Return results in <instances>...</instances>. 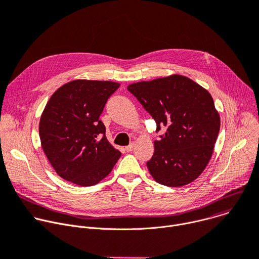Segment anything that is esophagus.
I'll return each mask as SVG.
<instances>
[{"mask_svg": "<svg viewBox=\"0 0 259 259\" xmlns=\"http://www.w3.org/2000/svg\"><path fill=\"white\" fill-rule=\"evenodd\" d=\"M133 148H134V143H132V144H130L129 146L125 147V150H126L127 152H131V151L133 150Z\"/></svg>", "mask_w": 259, "mask_h": 259, "instance_id": "1", "label": "esophagus"}]
</instances>
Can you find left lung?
<instances>
[{
    "mask_svg": "<svg viewBox=\"0 0 259 259\" xmlns=\"http://www.w3.org/2000/svg\"><path fill=\"white\" fill-rule=\"evenodd\" d=\"M128 91L166 132L155 140L147 166L156 182L181 187L204 170L220 130V116L210 94L192 79L170 75L128 85Z\"/></svg>",
    "mask_w": 259,
    "mask_h": 259,
    "instance_id": "left-lung-1",
    "label": "left lung"
}]
</instances>
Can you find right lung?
Returning <instances> with one entry per match:
<instances>
[{
    "mask_svg": "<svg viewBox=\"0 0 259 259\" xmlns=\"http://www.w3.org/2000/svg\"><path fill=\"white\" fill-rule=\"evenodd\" d=\"M120 83L77 79L59 88L39 123L42 149L57 174L79 186L103 180L121 157L105 136L99 120Z\"/></svg>",
    "mask_w": 259,
    "mask_h": 259,
    "instance_id": "obj_1",
    "label": "right lung"
}]
</instances>
